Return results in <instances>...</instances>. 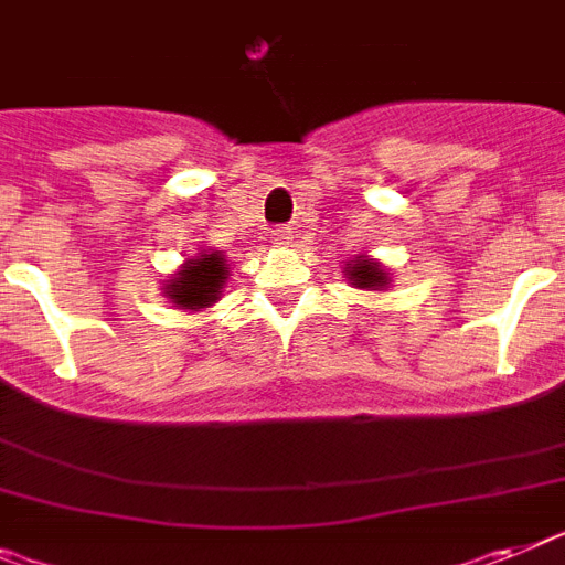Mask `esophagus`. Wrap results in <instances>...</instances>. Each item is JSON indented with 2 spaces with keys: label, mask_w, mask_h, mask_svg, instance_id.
I'll return each instance as SVG.
<instances>
[{
  "label": "esophagus",
  "mask_w": 565,
  "mask_h": 565,
  "mask_svg": "<svg viewBox=\"0 0 565 565\" xmlns=\"http://www.w3.org/2000/svg\"><path fill=\"white\" fill-rule=\"evenodd\" d=\"M273 241L281 246H290L292 244V226H275Z\"/></svg>",
  "instance_id": "esophagus-1"
}]
</instances>
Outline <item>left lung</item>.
<instances>
[{"label": "left lung", "mask_w": 565, "mask_h": 565, "mask_svg": "<svg viewBox=\"0 0 565 565\" xmlns=\"http://www.w3.org/2000/svg\"><path fill=\"white\" fill-rule=\"evenodd\" d=\"M344 273L350 275V281H353L355 287H367V290H373V287H385L387 284V275L379 269L376 260L359 258L355 264H348Z\"/></svg>", "instance_id": "left-lung-1"}]
</instances>
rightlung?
Returning <instances> with one entry per match:
<instances>
[{
	"label": "right lung",
	"mask_w": 565,
	"mask_h": 565,
	"mask_svg": "<svg viewBox=\"0 0 565 565\" xmlns=\"http://www.w3.org/2000/svg\"><path fill=\"white\" fill-rule=\"evenodd\" d=\"M226 273H230V267L221 255H201L198 260H189L166 290H169V298L174 305H180L183 310H201V307L217 301Z\"/></svg>",
	"instance_id": "obj_1"
}]
</instances>
